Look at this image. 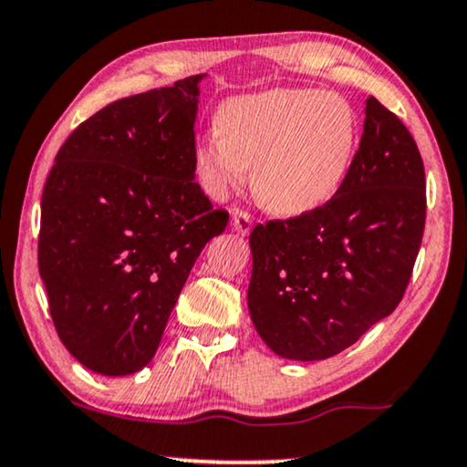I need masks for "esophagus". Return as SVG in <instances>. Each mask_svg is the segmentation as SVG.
<instances>
[{"label":"esophagus","mask_w":467,"mask_h":467,"mask_svg":"<svg viewBox=\"0 0 467 467\" xmlns=\"http://www.w3.org/2000/svg\"><path fill=\"white\" fill-rule=\"evenodd\" d=\"M233 226H234V231L239 233V234H247L249 231H252V226H254L252 215H249L247 212H241V209H236V212L233 213Z\"/></svg>","instance_id":"1"}]
</instances>
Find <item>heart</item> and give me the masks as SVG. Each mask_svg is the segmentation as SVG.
<instances>
[{
    "mask_svg": "<svg viewBox=\"0 0 467 467\" xmlns=\"http://www.w3.org/2000/svg\"><path fill=\"white\" fill-rule=\"evenodd\" d=\"M218 132L194 146L201 186L213 199L245 186L279 215L324 207L343 186L359 140L353 103L334 90L271 88L233 97L218 111Z\"/></svg>",
    "mask_w": 467,
    "mask_h": 467,
    "instance_id": "1",
    "label": "heart"
}]
</instances>
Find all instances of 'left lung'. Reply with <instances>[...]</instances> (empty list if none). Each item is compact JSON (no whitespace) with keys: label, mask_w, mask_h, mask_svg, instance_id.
I'll list each match as a JSON object with an SVG mask.
<instances>
[{"label":"left lung","mask_w":467,"mask_h":467,"mask_svg":"<svg viewBox=\"0 0 467 467\" xmlns=\"http://www.w3.org/2000/svg\"><path fill=\"white\" fill-rule=\"evenodd\" d=\"M425 228V171L396 114L366 99L364 133L343 186L311 213L249 234L247 306L281 358L315 362L345 351L393 313Z\"/></svg>","instance_id":"left-lung-1"}]
</instances>
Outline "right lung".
Masks as SVG:
<instances>
[{
    "mask_svg": "<svg viewBox=\"0 0 467 467\" xmlns=\"http://www.w3.org/2000/svg\"><path fill=\"white\" fill-rule=\"evenodd\" d=\"M202 78L105 105L46 180L39 277L58 338L97 374L148 366L196 258L228 224L194 182Z\"/></svg>",
    "mask_w": 467,
    "mask_h": 467,
    "instance_id": "right-lung-1",
    "label": "right lung"
}]
</instances>
